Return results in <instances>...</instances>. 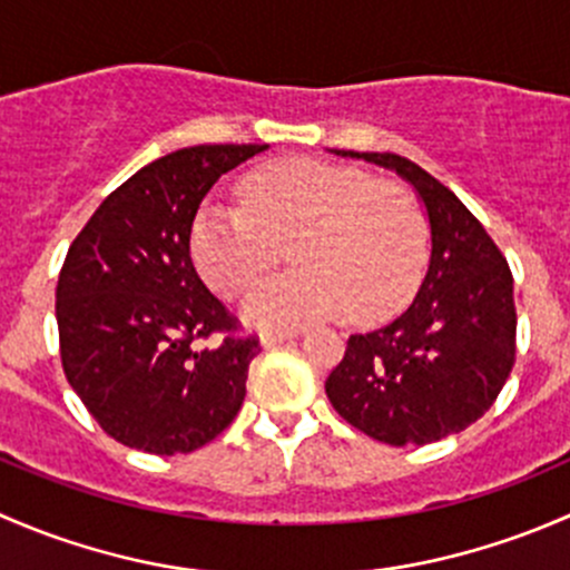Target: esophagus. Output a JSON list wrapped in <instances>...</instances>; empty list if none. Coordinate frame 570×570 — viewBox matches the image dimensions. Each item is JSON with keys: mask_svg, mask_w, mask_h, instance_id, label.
<instances>
[{"mask_svg": "<svg viewBox=\"0 0 570 570\" xmlns=\"http://www.w3.org/2000/svg\"><path fill=\"white\" fill-rule=\"evenodd\" d=\"M292 338H295V331H267L262 336V344L269 350V347H281V344L292 342Z\"/></svg>", "mask_w": 570, "mask_h": 570, "instance_id": "esophagus-1", "label": "esophagus"}]
</instances>
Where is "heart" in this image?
<instances>
[{
    "label": "heart",
    "instance_id": "obj_1",
    "mask_svg": "<svg viewBox=\"0 0 570 570\" xmlns=\"http://www.w3.org/2000/svg\"><path fill=\"white\" fill-rule=\"evenodd\" d=\"M286 243L297 267L253 292L250 322L292 327L344 308L377 320L422 278L428 217L400 181L320 159H278L243 178V204L200 206L189 250L212 289L239 297L281 262Z\"/></svg>",
    "mask_w": 570,
    "mask_h": 570
}]
</instances>
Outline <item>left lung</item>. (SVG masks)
<instances>
[{
	"instance_id": "left-lung-1",
	"label": "left lung",
	"mask_w": 570,
	"mask_h": 570,
	"mask_svg": "<svg viewBox=\"0 0 570 570\" xmlns=\"http://www.w3.org/2000/svg\"><path fill=\"white\" fill-rule=\"evenodd\" d=\"M392 168L428 206L433 253L419 295L389 325L347 338L325 392L338 416L392 446L461 433L515 364L513 273L450 187L400 154L336 151Z\"/></svg>"
}]
</instances>
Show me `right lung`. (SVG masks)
Listing matches in <instances>:
<instances>
[{"label": "right lung", "mask_w": 570, "mask_h": 570, "mask_svg": "<svg viewBox=\"0 0 570 570\" xmlns=\"http://www.w3.org/2000/svg\"><path fill=\"white\" fill-rule=\"evenodd\" d=\"M267 146H189L126 178L94 212L57 278L68 383L109 439L187 455L234 422L256 333H243L189 256L200 200Z\"/></svg>", "instance_id": "obj_1"}]
</instances>
